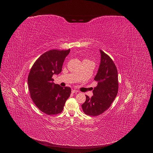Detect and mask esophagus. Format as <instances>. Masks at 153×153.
Returning <instances> with one entry per match:
<instances>
[{"label":"esophagus","instance_id":"34e87169","mask_svg":"<svg viewBox=\"0 0 153 153\" xmlns=\"http://www.w3.org/2000/svg\"><path fill=\"white\" fill-rule=\"evenodd\" d=\"M72 93H78L79 91L77 90H72Z\"/></svg>","mask_w":153,"mask_h":153}]
</instances>
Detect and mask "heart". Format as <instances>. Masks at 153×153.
Segmentation results:
<instances>
[{
	"instance_id": "obj_1",
	"label": "heart",
	"mask_w": 153,
	"mask_h": 153,
	"mask_svg": "<svg viewBox=\"0 0 153 153\" xmlns=\"http://www.w3.org/2000/svg\"><path fill=\"white\" fill-rule=\"evenodd\" d=\"M84 61H87V62H91L90 60H89V59H84L83 62H84Z\"/></svg>"
}]
</instances>
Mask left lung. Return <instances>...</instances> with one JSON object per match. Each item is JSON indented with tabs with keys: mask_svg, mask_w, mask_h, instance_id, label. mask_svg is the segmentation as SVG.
<instances>
[{
	"mask_svg": "<svg viewBox=\"0 0 153 153\" xmlns=\"http://www.w3.org/2000/svg\"><path fill=\"white\" fill-rule=\"evenodd\" d=\"M101 60L94 80L97 85L90 98L86 95V100L82 105L85 114L97 116L104 113L110 107L115 99L119 89L118 74L116 65L108 54L100 50Z\"/></svg>",
	"mask_w": 153,
	"mask_h": 153,
	"instance_id": "1",
	"label": "left lung"
}]
</instances>
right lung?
I'll return each mask as SVG.
<instances>
[{
    "mask_svg": "<svg viewBox=\"0 0 153 153\" xmlns=\"http://www.w3.org/2000/svg\"><path fill=\"white\" fill-rule=\"evenodd\" d=\"M70 50H51L42 54L32 66L28 85L31 98L39 110L47 115L62 112L65 102L71 94L70 87L54 83L53 74L62 71V65Z\"/></svg>",
    "mask_w": 153,
    "mask_h": 153,
    "instance_id": "obj_1",
    "label": "right lung"
}]
</instances>
